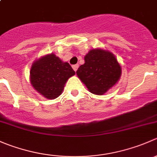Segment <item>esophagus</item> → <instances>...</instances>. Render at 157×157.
Here are the masks:
<instances>
[{"mask_svg": "<svg viewBox=\"0 0 157 157\" xmlns=\"http://www.w3.org/2000/svg\"><path fill=\"white\" fill-rule=\"evenodd\" d=\"M78 67H79V65L78 64H74V65H73L72 66V67H73V69H74V71H77V70L78 69Z\"/></svg>", "mask_w": 157, "mask_h": 157, "instance_id": "obj_1", "label": "esophagus"}]
</instances>
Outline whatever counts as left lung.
<instances>
[{
	"label": "left lung",
	"instance_id": "obj_1",
	"mask_svg": "<svg viewBox=\"0 0 157 157\" xmlns=\"http://www.w3.org/2000/svg\"><path fill=\"white\" fill-rule=\"evenodd\" d=\"M84 60V64L80 65L76 73L93 94H104L119 80L121 66L111 52L93 49L86 54Z\"/></svg>",
	"mask_w": 157,
	"mask_h": 157
}]
</instances>
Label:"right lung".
Listing matches in <instances>:
<instances>
[{"mask_svg": "<svg viewBox=\"0 0 157 157\" xmlns=\"http://www.w3.org/2000/svg\"><path fill=\"white\" fill-rule=\"evenodd\" d=\"M75 71L67 62H63L54 54L42 57L33 63L30 82L35 90L49 99L61 94L64 84Z\"/></svg>", "mask_w": 157, "mask_h": 157, "instance_id": "obj_1", "label": "right lung"}]
</instances>
